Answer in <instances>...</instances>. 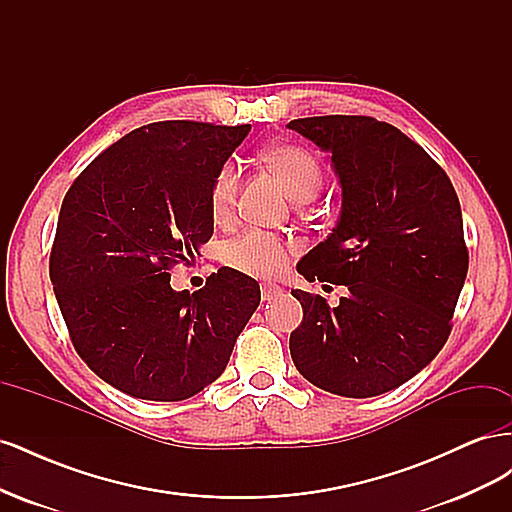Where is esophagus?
I'll return each mask as SVG.
<instances>
[{
  "label": "esophagus",
  "instance_id": "34e87169",
  "mask_svg": "<svg viewBox=\"0 0 512 512\" xmlns=\"http://www.w3.org/2000/svg\"><path fill=\"white\" fill-rule=\"evenodd\" d=\"M260 292H262V301H273L277 297H282L284 290L280 286H275V284H262Z\"/></svg>",
  "mask_w": 512,
  "mask_h": 512
}]
</instances>
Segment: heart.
Here are the masks:
<instances>
[{
  "mask_svg": "<svg viewBox=\"0 0 512 512\" xmlns=\"http://www.w3.org/2000/svg\"><path fill=\"white\" fill-rule=\"evenodd\" d=\"M265 162L282 179L286 192L297 203L312 200L322 188V166L312 151L297 145H275L262 153ZM239 166L226 162L213 177L209 190V211L215 222L232 218L239 192ZM292 245L273 232L252 228L226 245V260L232 269L256 277H275L290 260Z\"/></svg>",
  "mask_w": 512,
  "mask_h": 512,
  "instance_id": "b5f03b06",
  "label": "heart"
}]
</instances>
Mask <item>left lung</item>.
Instances as JSON below:
<instances>
[{
	"mask_svg": "<svg viewBox=\"0 0 512 512\" xmlns=\"http://www.w3.org/2000/svg\"><path fill=\"white\" fill-rule=\"evenodd\" d=\"M288 128L331 153L342 211L299 262L307 282L344 284L329 307L292 290L303 322L290 333L299 374L342 397L408 382L446 344L468 273L459 198L429 153L391 123L363 115L294 119Z\"/></svg>",
	"mask_w": 512,
	"mask_h": 512,
	"instance_id": "left-lung-1",
	"label": "left lung"
}]
</instances>
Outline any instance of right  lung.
I'll return each mask as SVG.
<instances>
[{
  "instance_id": "add662e5",
  "label": "right lung",
  "mask_w": 512,
  "mask_h": 512,
  "mask_svg": "<svg viewBox=\"0 0 512 512\" xmlns=\"http://www.w3.org/2000/svg\"><path fill=\"white\" fill-rule=\"evenodd\" d=\"M250 130L149 123L102 151L61 203L49 267L61 316L89 369L126 395L200 393L256 312L260 288L235 269L192 294L168 273L211 239L213 177Z\"/></svg>"
}]
</instances>
